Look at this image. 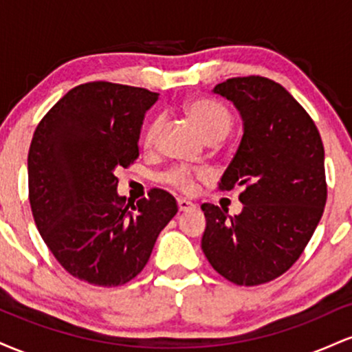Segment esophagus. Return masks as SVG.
<instances>
[{
  "label": "esophagus",
  "instance_id": "obj_1",
  "mask_svg": "<svg viewBox=\"0 0 352 352\" xmlns=\"http://www.w3.org/2000/svg\"><path fill=\"white\" fill-rule=\"evenodd\" d=\"M177 205H179L180 212H187V210L195 207V204H192V201H188V200H185V199L177 200Z\"/></svg>",
  "mask_w": 352,
  "mask_h": 352
}]
</instances>
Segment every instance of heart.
Wrapping results in <instances>:
<instances>
[{
    "label": "heart",
    "instance_id": "b5f03b06",
    "mask_svg": "<svg viewBox=\"0 0 352 352\" xmlns=\"http://www.w3.org/2000/svg\"><path fill=\"white\" fill-rule=\"evenodd\" d=\"M184 114L187 116L190 122L199 129L200 134L204 135L208 142H212V140H217L218 142V140L223 139V137L230 132L233 124L232 112H230L221 102L208 98L188 100L187 104H184ZM160 131H162V120H152L144 134L145 147L151 148L152 145L155 144ZM197 175H200V172L192 170V168L188 167H175L172 168L170 172L165 173L164 179L165 182H168L173 187L180 190H192L193 180H195Z\"/></svg>",
    "mask_w": 352,
    "mask_h": 352
}]
</instances>
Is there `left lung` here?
Returning <instances> with one entry per match:
<instances>
[{
  "label": "left lung",
  "instance_id": "8db88e82",
  "mask_svg": "<svg viewBox=\"0 0 352 352\" xmlns=\"http://www.w3.org/2000/svg\"><path fill=\"white\" fill-rule=\"evenodd\" d=\"M213 94L233 102L243 137L218 188H243V210L204 204L201 250L213 270L240 286L281 276L301 256L326 205L324 147L308 112L261 76L232 78Z\"/></svg>",
  "mask_w": 352,
  "mask_h": 352
}]
</instances>
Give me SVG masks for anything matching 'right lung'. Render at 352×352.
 <instances>
[{
	"mask_svg": "<svg viewBox=\"0 0 352 352\" xmlns=\"http://www.w3.org/2000/svg\"><path fill=\"white\" fill-rule=\"evenodd\" d=\"M142 87L98 80L71 89L36 127L28 153L33 217L60 266L98 286H120L147 265L157 236L179 212L165 190L127 204L116 170L139 157Z\"/></svg>",
	"mask_w": 352,
	"mask_h": 352,
	"instance_id": "right-lung-1",
	"label": "right lung"
}]
</instances>
